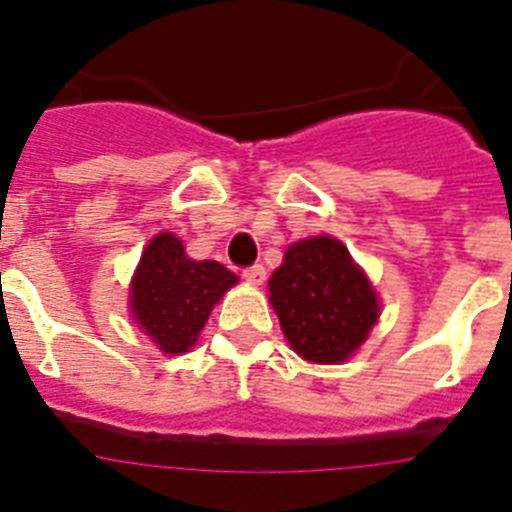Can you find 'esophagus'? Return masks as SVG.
<instances>
[{"mask_svg": "<svg viewBox=\"0 0 512 512\" xmlns=\"http://www.w3.org/2000/svg\"><path fill=\"white\" fill-rule=\"evenodd\" d=\"M243 279H246V282H251V284H264L266 269L261 264L248 266V269H243Z\"/></svg>", "mask_w": 512, "mask_h": 512, "instance_id": "1", "label": "esophagus"}]
</instances>
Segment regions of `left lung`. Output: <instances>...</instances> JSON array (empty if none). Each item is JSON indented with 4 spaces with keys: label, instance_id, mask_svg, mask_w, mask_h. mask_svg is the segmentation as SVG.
<instances>
[{
    "label": "left lung",
    "instance_id": "left-lung-1",
    "mask_svg": "<svg viewBox=\"0 0 512 512\" xmlns=\"http://www.w3.org/2000/svg\"><path fill=\"white\" fill-rule=\"evenodd\" d=\"M269 300L284 338L305 361L341 364L369 338L379 297L348 248L330 235L287 248L269 279Z\"/></svg>",
    "mask_w": 512,
    "mask_h": 512
}]
</instances>
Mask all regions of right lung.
I'll return each mask as SVG.
<instances>
[{
    "instance_id": "add662e5",
    "label": "right lung",
    "mask_w": 512,
    "mask_h": 512,
    "mask_svg": "<svg viewBox=\"0 0 512 512\" xmlns=\"http://www.w3.org/2000/svg\"><path fill=\"white\" fill-rule=\"evenodd\" d=\"M238 277L217 261H194L184 243L158 233L146 246L130 282V312L164 354L179 356L197 343L212 307Z\"/></svg>"
}]
</instances>
